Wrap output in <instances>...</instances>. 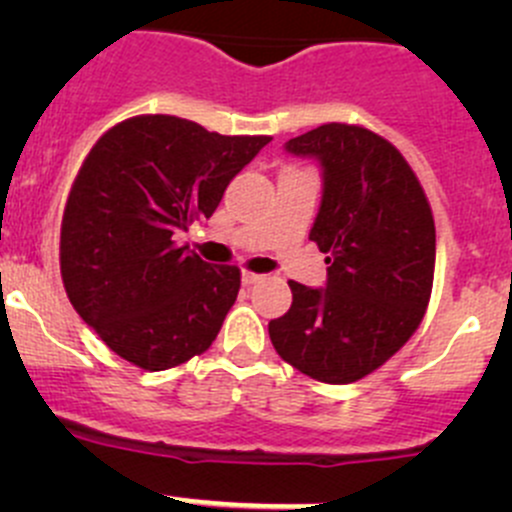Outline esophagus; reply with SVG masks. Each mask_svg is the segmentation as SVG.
Wrapping results in <instances>:
<instances>
[{"label":"esophagus","mask_w":512,"mask_h":512,"mask_svg":"<svg viewBox=\"0 0 512 512\" xmlns=\"http://www.w3.org/2000/svg\"><path fill=\"white\" fill-rule=\"evenodd\" d=\"M260 280H262V275H257V272H242V285L245 287L257 285Z\"/></svg>","instance_id":"34e87169"}]
</instances>
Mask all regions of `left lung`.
I'll use <instances>...</instances> for the list:
<instances>
[{
  "label": "left lung",
  "mask_w": 512,
  "mask_h": 512,
  "mask_svg": "<svg viewBox=\"0 0 512 512\" xmlns=\"http://www.w3.org/2000/svg\"><path fill=\"white\" fill-rule=\"evenodd\" d=\"M322 170L309 240L327 285L289 282L292 307L270 322L277 354L324 384H352L391 359L421 324L433 285L436 227L404 156L376 133L324 123L285 143Z\"/></svg>",
  "instance_id": "left-lung-1"
}]
</instances>
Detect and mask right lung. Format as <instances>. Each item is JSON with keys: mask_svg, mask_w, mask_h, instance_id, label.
I'll return each instance as SVG.
<instances>
[{"mask_svg": "<svg viewBox=\"0 0 512 512\" xmlns=\"http://www.w3.org/2000/svg\"><path fill=\"white\" fill-rule=\"evenodd\" d=\"M270 136H220L178 116H138L103 133L61 223V277L79 317L148 371L203 354L237 299L240 270L210 265L175 235L210 218Z\"/></svg>", "mask_w": 512, "mask_h": 512, "instance_id": "add662e5", "label": "right lung"}]
</instances>
